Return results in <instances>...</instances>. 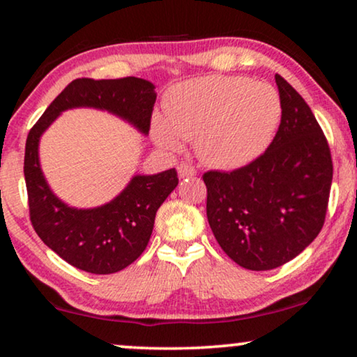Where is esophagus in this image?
Here are the masks:
<instances>
[{
    "label": "esophagus",
    "instance_id": "esophagus-1",
    "mask_svg": "<svg viewBox=\"0 0 357 357\" xmlns=\"http://www.w3.org/2000/svg\"><path fill=\"white\" fill-rule=\"evenodd\" d=\"M177 170H178V177H180V178L195 177V175H197V170H195L193 165H190V164H187V162L180 164L178 167H177Z\"/></svg>",
    "mask_w": 357,
    "mask_h": 357
}]
</instances>
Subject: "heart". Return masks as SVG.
I'll use <instances>...</instances> for the list:
<instances>
[{
    "instance_id": "b5f03b06",
    "label": "heart",
    "mask_w": 357,
    "mask_h": 357,
    "mask_svg": "<svg viewBox=\"0 0 357 357\" xmlns=\"http://www.w3.org/2000/svg\"><path fill=\"white\" fill-rule=\"evenodd\" d=\"M165 119L154 116L153 136L165 151L195 139L198 158L214 169H238L265 153L281 121V99L266 82L242 76H206L175 86Z\"/></svg>"
}]
</instances>
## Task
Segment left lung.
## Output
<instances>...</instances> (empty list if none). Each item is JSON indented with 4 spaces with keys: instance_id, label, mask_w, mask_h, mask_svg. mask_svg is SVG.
<instances>
[{
    "instance_id": "8db88e82",
    "label": "left lung",
    "mask_w": 357,
    "mask_h": 357,
    "mask_svg": "<svg viewBox=\"0 0 357 357\" xmlns=\"http://www.w3.org/2000/svg\"><path fill=\"white\" fill-rule=\"evenodd\" d=\"M281 121L271 144L232 172L203 174L206 216L227 257L252 271L296 258L324 227L333 162L310 107L280 75Z\"/></svg>"
}]
</instances>
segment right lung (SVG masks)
I'll use <instances>...</instances> for the list:
<instances>
[{
  "label": "right lung",
  "mask_w": 357,
  "mask_h": 357,
  "mask_svg": "<svg viewBox=\"0 0 357 357\" xmlns=\"http://www.w3.org/2000/svg\"><path fill=\"white\" fill-rule=\"evenodd\" d=\"M154 102V86L141 77H79L65 87L29 131L24 177L32 227L47 247L82 271L110 275L131 265L144 252L155 213L177 187V170L136 175L110 203L76 209L66 206L48 188L38 164V139L63 110L73 107L109 110L148 133Z\"/></svg>",
  "instance_id": "right-lung-1"
}]
</instances>
